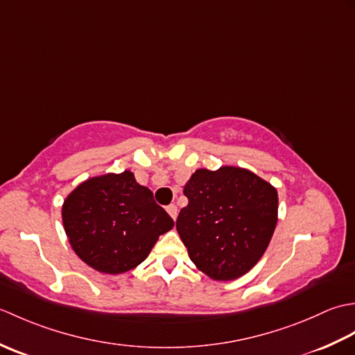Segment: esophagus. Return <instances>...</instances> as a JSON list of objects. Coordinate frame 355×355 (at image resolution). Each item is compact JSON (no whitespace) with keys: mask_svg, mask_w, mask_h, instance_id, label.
<instances>
[{"mask_svg":"<svg viewBox=\"0 0 355 355\" xmlns=\"http://www.w3.org/2000/svg\"><path fill=\"white\" fill-rule=\"evenodd\" d=\"M166 210H168V214L171 215V218L173 221L177 220V215H178V207L175 205H169L168 207H166Z\"/></svg>","mask_w":355,"mask_h":355,"instance_id":"obj_1","label":"esophagus"}]
</instances>
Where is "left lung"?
<instances>
[{
    "label": "left lung",
    "mask_w": 355,
    "mask_h": 355,
    "mask_svg": "<svg viewBox=\"0 0 355 355\" xmlns=\"http://www.w3.org/2000/svg\"><path fill=\"white\" fill-rule=\"evenodd\" d=\"M183 193L177 230L191 261L214 281L248 273L266 253L277 224V191L239 166L197 169Z\"/></svg>",
    "instance_id": "obj_1"
}]
</instances>
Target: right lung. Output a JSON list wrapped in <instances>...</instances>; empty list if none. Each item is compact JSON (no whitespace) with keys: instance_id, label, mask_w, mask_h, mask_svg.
Wrapping results in <instances>:
<instances>
[{"instance_id":"add662e5","label":"right lung","mask_w":355,"mask_h":355,"mask_svg":"<svg viewBox=\"0 0 355 355\" xmlns=\"http://www.w3.org/2000/svg\"><path fill=\"white\" fill-rule=\"evenodd\" d=\"M62 224L79 259L101 273L122 275L148 258L173 220L126 169L74 187L64 200Z\"/></svg>"}]
</instances>
